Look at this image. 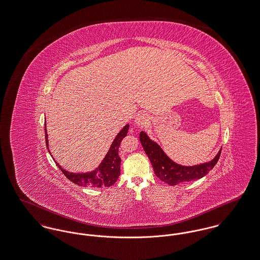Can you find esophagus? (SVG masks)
Returning a JSON list of instances; mask_svg holds the SVG:
<instances>
[{
    "label": "esophagus",
    "mask_w": 260,
    "mask_h": 260,
    "mask_svg": "<svg viewBox=\"0 0 260 260\" xmlns=\"http://www.w3.org/2000/svg\"><path fill=\"white\" fill-rule=\"evenodd\" d=\"M149 122V116L145 113H140L135 118V124L137 126H143Z\"/></svg>",
    "instance_id": "1"
}]
</instances>
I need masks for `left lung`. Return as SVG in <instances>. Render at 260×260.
<instances>
[{"mask_svg": "<svg viewBox=\"0 0 260 260\" xmlns=\"http://www.w3.org/2000/svg\"><path fill=\"white\" fill-rule=\"evenodd\" d=\"M140 143L148 156L155 175L164 183L170 185L190 182L206 176L219 160L222 148L212 160L192 166H184L173 161L160 145L152 140L143 131L139 134Z\"/></svg>", "mask_w": 260, "mask_h": 260, "instance_id": "obj_1", "label": "left lung"}]
</instances>
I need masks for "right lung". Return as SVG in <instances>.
<instances>
[{
  "label": "right lung",
  "mask_w": 260,
  "mask_h": 260,
  "mask_svg": "<svg viewBox=\"0 0 260 260\" xmlns=\"http://www.w3.org/2000/svg\"><path fill=\"white\" fill-rule=\"evenodd\" d=\"M129 124H125L120 133L114 138L105 157L98 165V167L84 173H73L69 172L61 167L59 163L56 162L57 166L60 168L63 175L74 183L77 185L89 186V187H103L111 186L117 182L121 173V158L119 156V147L122 138L127 135ZM45 139H46L47 149L49 150V140L47 135L46 121H45ZM50 153V150H49ZM52 156V155H51Z\"/></svg>",
  "instance_id": "obj_1"
}]
</instances>
